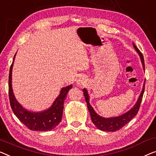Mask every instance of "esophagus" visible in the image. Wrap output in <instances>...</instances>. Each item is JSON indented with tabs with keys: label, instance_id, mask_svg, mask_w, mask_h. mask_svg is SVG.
Listing matches in <instances>:
<instances>
[{
	"label": "esophagus",
	"instance_id": "esophagus-1",
	"mask_svg": "<svg viewBox=\"0 0 156 156\" xmlns=\"http://www.w3.org/2000/svg\"><path fill=\"white\" fill-rule=\"evenodd\" d=\"M77 84L80 87H83L87 84V80L84 78H80L77 81Z\"/></svg>",
	"mask_w": 156,
	"mask_h": 156
}]
</instances>
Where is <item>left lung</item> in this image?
<instances>
[{"label": "left lung", "instance_id": "obj_1", "mask_svg": "<svg viewBox=\"0 0 156 156\" xmlns=\"http://www.w3.org/2000/svg\"><path fill=\"white\" fill-rule=\"evenodd\" d=\"M133 46L134 49H135L136 52H138V54L140 56L141 63L143 65V68L144 69V57L141 52L139 51V49L136 48V46L133 43ZM146 82V80H145ZM145 82L144 84L143 85V89L141 91L140 95H139V99L136 103L135 104L133 107H132L129 111H127V113H124L118 117H113V118H105L103 117H101L100 115H99L97 113L95 112L94 109L92 107V106L90 105L89 102V95H88L87 91L86 89H83V92H84V96L85 98V101L87 103L88 110L90 113V117H91L92 122L94 123L95 126L97 128L102 131L105 132H115L117 130L121 129L122 127H124L125 125L127 124L134 116L137 114L138 111L139 110V107H140V104L141 100H142L144 92V88H145Z\"/></svg>", "mask_w": 156, "mask_h": 156}]
</instances>
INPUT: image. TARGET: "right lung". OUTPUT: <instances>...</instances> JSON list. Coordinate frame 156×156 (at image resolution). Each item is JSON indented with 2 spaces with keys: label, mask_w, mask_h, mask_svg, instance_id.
I'll list each match as a JSON object with an SVG mask.
<instances>
[{
  "label": "right lung",
  "mask_w": 156,
  "mask_h": 156,
  "mask_svg": "<svg viewBox=\"0 0 156 156\" xmlns=\"http://www.w3.org/2000/svg\"><path fill=\"white\" fill-rule=\"evenodd\" d=\"M15 55L14 56L9 73V99L12 110L19 120L29 129L33 131L45 132L54 129L61 122L63 114L64 102L72 85L63 87L59 96L55 99L52 106L48 110L41 112H31L25 109L15 99L12 88V71Z\"/></svg>",
  "instance_id": "obj_1"
}]
</instances>
